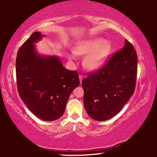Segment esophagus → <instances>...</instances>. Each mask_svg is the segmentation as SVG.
I'll return each instance as SVG.
<instances>
[{
  "instance_id": "obj_1",
  "label": "esophagus",
  "mask_w": 157,
  "mask_h": 157,
  "mask_svg": "<svg viewBox=\"0 0 157 157\" xmlns=\"http://www.w3.org/2000/svg\"><path fill=\"white\" fill-rule=\"evenodd\" d=\"M83 78H84V77H83L82 75H79V81H80V84H82Z\"/></svg>"
}]
</instances>
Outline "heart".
<instances>
[{
  "label": "heart",
  "instance_id": "1",
  "mask_svg": "<svg viewBox=\"0 0 157 157\" xmlns=\"http://www.w3.org/2000/svg\"><path fill=\"white\" fill-rule=\"evenodd\" d=\"M111 50V46L109 42L101 38H95L81 42L69 57L75 60L76 55H87L84 60V65L88 69H96L104 65Z\"/></svg>",
  "mask_w": 157,
  "mask_h": 157
}]
</instances>
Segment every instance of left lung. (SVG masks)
<instances>
[{"instance_id":"left-lung-1","label":"left lung","mask_w":157,"mask_h":157,"mask_svg":"<svg viewBox=\"0 0 157 157\" xmlns=\"http://www.w3.org/2000/svg\"><path fill=\"white\" fill-rule=\"evenodd\" d=\"M137 69V54L125 40L124 47L83 79L84 105L91 118L105 121L121 111L134 92Z\"/></svg>"}]
</instances>
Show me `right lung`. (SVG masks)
I'll return each instance as SVG.
<instances>
[{"label": "right lung", "mask_w": 157, "mask_h": 157, "mask_svg": "<svg viewBox=\"0 0 157 157\" xmlns=\"http://www.w3.org/2000/svg\"><path fill=\"white\" fill-rule=\"evenodd\" d=\"M44 35L33 33L19 48L16 58V78L20 98L37 117L59 119L72 91L79 84L78 73L63 66L55 56H40L35 42Z\"/></svg>", "instance_id": "add662e5"}]
</instances>
